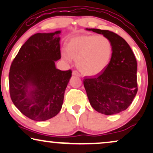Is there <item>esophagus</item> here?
Returning <instances> with one entry per match:
<instances>
[{"label": "esophagus", "instance_id": "34e87169", "mask_svg": "<svg viewBox=\"0 0 153 153\" xmlns=\"http://www.w3.org/2000/svg\"><path fill=\"white\" fill-rule=\"evenodd\" d=\"M72 74L73 75H76V76H78V77H80V74L77 71H73V73H72Z\"/></svg>", "mask_w": 153, "mask_h": 153}]
</instances>
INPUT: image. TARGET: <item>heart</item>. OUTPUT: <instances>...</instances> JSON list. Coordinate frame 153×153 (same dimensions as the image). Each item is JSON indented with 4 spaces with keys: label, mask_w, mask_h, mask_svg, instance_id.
<instances>
[{
    "label": "heart",
    "mask_w": 153,
    "mask_h": 153,
    "mask_svg": "<svg viewBox=\"0 0 153 153\" xmlns=\"http://www.w3.org/2000/svg\"><path fill=\"white\" fill-rule=\"evenodd\" d=\"M65 60L76 61L79 71L94 76L102 73L111 63L113 53L111 40L104 36L85 35L71 38L66 43Z\"/></svg>",
    "instance_id": "b5f03b06"
}]
</instances>
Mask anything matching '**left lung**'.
Instances as JSON below:
<instances>
[{
	"instance_id": "left-lung-1",
	"label": "left lung",
	"mask_w": 153,
	"mask_h": 153,
	"mask_svg": "<svg viewBox=\"0 0 153 153\" xmlns=\"http://www.w3.org/2000/svg\"><path fill=\"white\" fill-rule=\"evenodd\" d=\"M111 40L113 53L111 63L94 78L85 76L83 84L89 103L95 111L106 115L125 111L137 93V62L125 40L108 30L87 28Z\"/></svg>"
}]
</instances>
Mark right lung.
Listing matches in <instances>:
<instances>
[{
    "mask_svg": "<svg viewBox=\"0 0 153 153\" xmlns=\"http://www.w3.org/2000/svg\"><path fill=\"white\" fill-rule=\"evenodd\" d=\"M60 33L30 36L10 66V97L19 111L33 120H48L62 109L72 71L56 68L55 62L61 59Z\"/></svg>",
    "mask_w": 153,
    "mask_h": 153,
    "instance_id": "1",
    "label": "right lung"
}]
</instances>
